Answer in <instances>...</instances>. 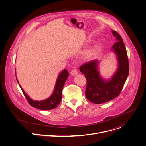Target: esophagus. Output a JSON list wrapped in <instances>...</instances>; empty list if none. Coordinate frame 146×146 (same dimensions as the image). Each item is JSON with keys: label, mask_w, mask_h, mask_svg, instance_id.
I'll list each match as a JSON object with an SVG mask.
<instances>
[{"label": "esophagus", "mask_w": 146, "mask_h": 146, "mask_svg": "<svg viewBox=\"0 0 146 146\" xmlns=\"http://www.w3.org/2000/svg\"><path fill=\"white\" fill-rule=\"evenodd\" d=\"M70 73H71L72 76H75V75H76L78 73L77 70L76 69H73L72 70V71L70 72Z\"/></svg>", "instance_id": "1"}]
</instances>
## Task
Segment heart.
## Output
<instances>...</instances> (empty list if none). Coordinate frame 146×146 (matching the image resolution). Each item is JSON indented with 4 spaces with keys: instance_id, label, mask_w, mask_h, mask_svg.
Returning <instances> with one entry per match:
<instances>
[{
    "instance_id": "1",
    "label": "heart",
    "mask_w": 146,
    "mask_h": 146,
    "mask_svg": "<svg viewBox=\"0 0 146 146\" xmlns=\"http://www.w3.org/2000/svg\"><path fill=\"white\" fill-rule=\"evenodd\" d=\"M99 51V47L98 46H94V47L86 50L83 52V56L86 59H89L94 58Z\"/></svg>"
}]
</instances>
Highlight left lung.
Here are the masks:
<instances>
[{"label":"left lung","instance_id":"left-lung-1","mask_svg":"<svg viewBox=\"0 0 146 146\" xmlns=\"http://www.w3.org/2000/svg\"><path fill=\"white\" fill-rule=\"evenodd\" d=\"M112 33L117 41L111 49L117 56L118 68L111 78L106 81L99 76L97 60L86 62L80 67V72L85 74L87 80L86 96L95 104L105 103L118 96L129 74V62L125 46L119 34L114 30Z\"/></svg>","mask_w":146,"mask_h":146}]
</instances>
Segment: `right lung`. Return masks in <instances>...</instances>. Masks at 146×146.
<instances>
[{
  "mask_svg": "<svg viewBox=\"0 0 146 146\" xmlns=\"http://www.w3.org/2000/svg\"><path fill=\"white\" fill-rule=\"evenodd\" d=\"M68 77L69 73L66 69H64L63 71H62L56 80L55 87L52 95L49 98L41 101H35L31 99L19 84V86L31 106L40 110H50L55 109L60 103L62 99V90H63V87ZM17 81L18 83H19L18 81Z\"/></svg>",
  "mask_w": 146,
  "mask_h": 146,
  "instance_id": "right-lung-1",
  "label": "right lung"
}]
</instances>
